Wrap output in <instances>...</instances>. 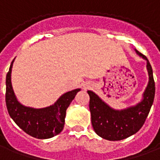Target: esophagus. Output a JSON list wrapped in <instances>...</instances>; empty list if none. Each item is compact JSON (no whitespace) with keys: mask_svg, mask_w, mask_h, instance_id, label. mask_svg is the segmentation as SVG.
Instances as JSON below:
<instances>
[{"mask_svg":"<svg viewBox=\"0 0 160 160\" xmlns=\"http://www.w3.org/2000/svg\"><path fill=\"white\" fill-rule=\"evenodd\" d=\"M84 90H87L89 87H90V86H88V85H84Z\"/></svg>","mask_w":160,"mask_h":160,"instance_id":"obj_1","label":"esophagus"}]
</instances>
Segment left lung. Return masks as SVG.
Wrapping results in <instances>:
<instances>
[{
	"label": "left lung",
	"instance_id": "1",
	"mask_svg": "<svg viewBox=\"0 0 160 160\" xmlns=\"http://www.w3.org/2000/svg\"><path fill=\"white\" fill-rule=\"evenodd\" d=\"M135 51L147 61L149 75L148 87L140 103L121 111L114 110L93 92L87 91L92 128L98 135L108 141H121L137 133L143 126L154 100L155 82L151 64L147 56L136 49Z\"/></svg>",
	"mask_w": 160,
	"mask_h": 160
}]
</instances>
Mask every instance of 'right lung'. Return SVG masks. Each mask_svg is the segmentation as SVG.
Masks as SVG:
<instances>
[{
    "label": "right lung",
    "mask_w": 160,
    "mask_h": 160,
    "mask_svg": "<svg viewBox=\"0 0 160 160\" xmlns=\"http://www.w3.org/2000/svg\"><path fill=\"white\" fill-rule=\"evenodd\" d=\"M13 61L6 77V104L9 116L23 131L37 139H49L60 134L64 127L67 109L80 89L64 93L48 107L35 109L25 106L18 101L12 87Z\"/></svg>",
    "instance_id": "add662e5"
}]
</instances>
